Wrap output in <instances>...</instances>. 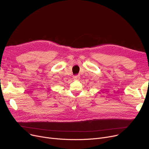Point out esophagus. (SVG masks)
<instances>
[{
	"instance_id": "1",
	"label": "esophagus",
	"mask_w": 149,
	"mask_h": 149,
	"mask_svg": "<svg viewBox=\"0 0 149 149\" xmlns=\"http://www.w3.org/2000/svg\"><path fill=\"white\" fill-rule=\"evenodd\" d=\"M79 78H80V77H79V75H74L73 76V79H74V80H77V81H78V80L79 79Z\"/></svg>"
}]
</instances>
